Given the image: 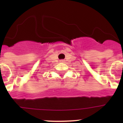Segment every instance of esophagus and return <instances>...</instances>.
Here are the masks:
<instances>
[{
  "label": "esophagus",
  "instance_id": "esophagus-1",
  "mask_svg": "<svg viewBox=\"0 0 123 123\" xmlns=\"http://www.w3.org/2000/svg\"><path fill=\"white\" fill-rule=\"evenodd\" d=\"M60 62H62H62H64V60H61L60 61Z\"/></svg>",
  "mask_w": 123,
  "mask_h": 123
}]
</instances>
